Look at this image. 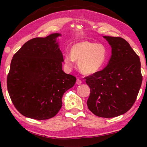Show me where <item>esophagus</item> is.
<instances>
[{
    "mask_svg": "<svg viewBox=\"0 0 147 147\" xmlns=\"http://www.w3.org/2000/svg\"><path fill=\"white\" fill-rule=\"evenodd\" d=\"M82 80L80 79H79V78H77V80H76V84H78V85H80V84H82Z\"/></svg>",
    "mask_w": 147,
    "mask_h": 147,
    "instance_id": "obj_1",
    "label": "esophagus"
}]
</instances>
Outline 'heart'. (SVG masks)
Listing matches in <instances>:
<instances>
[{"label":"heart","instance_id":"heart-1","mask_svg":"<svg viewBox=\"0 0 147 147\" xmlns=\"http://www.w3.org/2000/svg\"><path fill=\"white\" fill-rule=\"evenodd\" d=\"M108 59V51L102 43L84 41L74 44L70 53L64 56V63L68 69L78 62L80 71L85 74L98 73L104 68Z\"/></svg>","mask_w":147,"mask_h":147}]
</instances>
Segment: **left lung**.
<instances>
[{"mask_svg": "<svg viewBox=\"0 0 147 147\" xmlns=\"http://www.w3.org/2000/svg\"><path fill=\"white\" fill-rule=\"evenodd\" d=\"M103 37L111 47V56L105 68L85 78L90 88L87 104L95 115L112 118L132 107L143 76L140 59L130 44L120 37Z\"/></svg>", "mask_w": 147, "mask_h": 147, "instance_id": "left-lung-1", "label": "left lung"}]
</instances>
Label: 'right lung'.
Masks as SVG:
<instances>
[{
	"label": "right lung",
	"instance_id": "obj_1",
	"mask_svg": "<svg viewBox=\"0 0 147 147\" xmlns=\"http://www.w3.org/2000/svg\"><path fill=\"white\" fill-rule=\"evenodd\" d=\"M53 34L24 43L14 54L7 76L12 103L20 113L36 120L58 113L65 92L73 87L75 76L62 70L63 54Z\"/></svg>",
	"mask_w": 147,
	"mask_h": 147
}]
</instances>
